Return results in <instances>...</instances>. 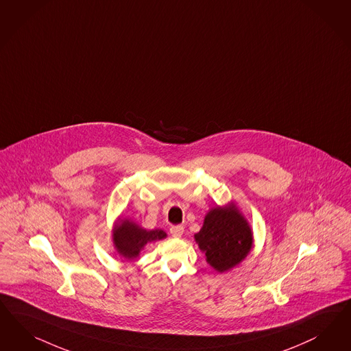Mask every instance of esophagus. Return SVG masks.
Here are the masks:
<instances>
[{
    "label": "esophagus",
    "instance_id": "1",
    "mask_svg": "<svg viewBox=\"0 0 351 351\" xmlns=\"http://www.w3.org/2000/svg\"><path fill=\"white\" fill-rule=\"evenodd\" d=\"M183 231H184V228L182 226L170 227V234L174 238H181L182 235H183Z\"/></svg>",
    "mask_w": 351,
    "mask_h": 351
}]
</instances>
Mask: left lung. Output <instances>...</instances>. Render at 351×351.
I'll use <instances>...</instances> for the list:
<instances>
[{"mask_svg": "<svg viewBox=\"0 0 351 351\" xmlns=\"http://www.w3.org/2000/svg\"><path fill=\"white\" fill-rule=\"evenodd\" d=\"M195 240L215 271L225 272L248 256L253 245V234L245 217L231 203L206 213Z\"/></svg>", "mask_w": 351, "mask_h": 351, "instance_id": "1", "label": "left lung"}]
</instances>
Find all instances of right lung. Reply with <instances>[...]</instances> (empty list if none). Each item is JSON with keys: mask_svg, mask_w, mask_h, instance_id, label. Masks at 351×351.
Listing matches in <instances>:
<instances>
[{"mask_svg": "<svg viewBox=\"0 0 351 351\" xmlns=\"http://www.w3.org/2000/svg\"><path fill=\"white\" fill-rule=\"evenodd\" d=\"M164 238H167L165 231L160 228L148 231L129 219H120L114 225L112 232L114 248L121 257L128 261L136 258L141 250L148 243L158 241Z\"/></svg>", "mask_w": 351, "mask_h": 351, "instance_id": "obj_1", "label": "right lung"}]
</instances>
